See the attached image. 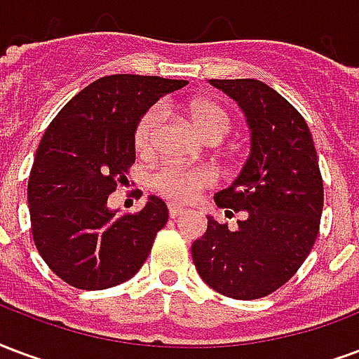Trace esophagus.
<instances>
[{"label": "esophagus", "instance_id": "1", "mask_svg": "<svg viewBox=\"0 0 359 359\" xmlns=\"http://www.w3.org/2000/svg\"><path fill=\"white\" fill-rule=\"evenodd\" d=\"M183 212H185V208L180 205H176V203H170L168 205V214L170 218H177V216H182Z\"/></svg>", "mask_w": 359, "mask_h": 359}]
</instances>
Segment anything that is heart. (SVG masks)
Wrapping results in <instances>:
<instances>
[{
	"label": "heart",
	"mask_w": 359,
	"mask_h": 359,
	"mask_svg": "<svg viewBox=\"0 0 359 359\" xmlns=\"http://www.w3.org/2000/svg\"><path fill=\"white\" fill-rule=\"evenodd\" d=\"M187 111H189L195 128L205 135L206 140L219 141L231 128V120L227 116V112L214 101H206V99L191 101ZM161 104H153L141 114L135 124V130H133V145H135L137 153L147 154L153 149L154 133L161 124ZM216 182H218V174L210 166L166 164L156 170L151 177V185L158 195L170 198V201H177V203L195 201L201 195V191L208 189Z\"/></svg>",
	"instance_id": "heart-1"
}]
</instances>
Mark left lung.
<instances>
[{
    "label": "left lung",
    "mask_w": 359,
    "mask_h": 359,
    "mask_svg": "<svg viewBox=\"0 0 359 359\" xmlns=\"http://www.w3.org/2000/svg\"><path fill=\"white\" fill-rule=\"evenodd\" d=\"M233 97L250 128V154L216 205L245 212L231 231L208 218L193 243L198 276L219 294L256 300L283 287L310 255L323 210V180L310 128L292 104L260 80H210Z\"/></svg>",
    "instance_id": "left-lung-1"
}]
</instances>
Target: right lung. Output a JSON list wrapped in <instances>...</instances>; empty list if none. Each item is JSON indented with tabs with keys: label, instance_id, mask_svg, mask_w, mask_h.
<instances>
[{
	"label": "right lung",
	"instance_id": "right-lung-1",
	"mask_svg": "<svg viewBox=\"0 0 359 359\" xmlns=\"http://www.w3.org/2000/svg\"><path fill=\"white\" fill-rule=\"evenodd\" d=\"M185 80L112 74L62 107L43 133L28 177L34 245L55 276L101 290L133 277L168 222L158 197L132 214L107 208L135 162L133 130L143 112Z\"/></svg>",
	"mask_w": 359,
	"mask_h": 359
}]
</instances>
